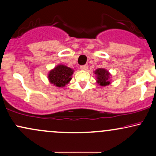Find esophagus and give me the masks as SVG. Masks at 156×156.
Segmentation results:
<instances>
[{
    "label": "esophagus",
    "mask_w": 156,
    "mask_h": 156,
    "mask_svg": "<svg viewBox=\"0 0 156 156\" xmlns=\"http://www.w3.org/2000/svg\"><path fill=\"white\" fill-rule=\"evenodd\" d=\"M80 69H81V70H87V69H88V65H87V64H86V65L80 66Z\"/></svg>",
    "instance_id": "obj_1"
}]
</instances>
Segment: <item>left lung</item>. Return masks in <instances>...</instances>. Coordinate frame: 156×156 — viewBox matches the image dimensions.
I'll use <instances>...</instances> for the list:
<instances>
[{
    "label": "left lung",
    "mask_w": 156,
    "mask_h": 156,
    "mask_svg": "<svg viewBox=\"0 0 156 156\" xmlns=\"http://www.w3.org/2000/svg\"><path fill=\"white\" fill-rule=\"evenodd\" d=\"M96 75V81L101 87H105L111 83V74L104 68H98L94 71Z\"/></svg>",
    "instance_id": "8db88e82"
}]
</instances>
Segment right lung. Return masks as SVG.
<instances>
[{
  "label": "right lung",
  "instance_id": "1",
  "mask_svg": "<svg viewBox=\"0 0 156 156\" xmlns=\"http://www.w3.org/2000/svg\"><path fill=\"white\" fill-rule=\"evenodd\" d=\"M74 70L70 67L63 64H58L49 71L48 80L53 86L58 88H62L69 83L72 79V76Z\"/></svg>",
  "mask_w": 156,
  "mask_h": 156
}]
</instances>
